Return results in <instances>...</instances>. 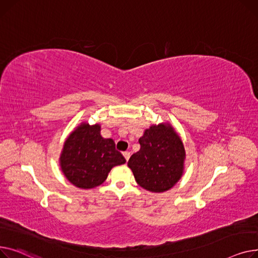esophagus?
<instances>
[{
	"instance_id": "obj_1",
	"label": "esophagus",
	"mask_w": 258,
	"mask_h": 258,
	"mask_svg": "<svg viewBox=\"0 0 258 258\" xmlns=\"http://www.w3.org/2000/svg\"><path fill=\"white\" fill-rule=\"evenodd\" d=\"M123 155H124V157H125V159L128 161V159L130 158V152H128V151H125V152L123 153Z\"/></svg>"
}]
</instances>
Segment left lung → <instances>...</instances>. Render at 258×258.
I'll list each match as a JSON object with an SVG mask.
<instances>
[{"mask_svg":"<svg viewBox=\"0 0 258 258\" xmlns=\"http://www.w3.org/2000/svg\"><path fill=\"white\" fill-rule=\"evenodd\" d=\"M141 149L128 166L143 188L161 192L173 187L183 173L185 150L170 125L160 124L147 129L139 140Z\"/></svg>","mask_w":258,"mask_h":258,"instance_id":"left-lung-1","label":"left lung"}]
</instances>
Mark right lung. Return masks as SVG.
<instances>
[{
  "instance_id": "1",
  "label": "right lung",
  "mask_w": 258,
  "mask_h": 258,
  "mask_svg": "<svg viewBox=\"0 0 258 258\" xmlns=\"http://www.w3.org/2000/svg\"><path fill=\"white\" fill-rule=\"evenodd\" d=\"M100 125L82 124L64 143L60 165L68 180L80 188H93L102 184L115 165L126 159L115 149L111 139H103Z\"/></svg>"
}]
</instances>
